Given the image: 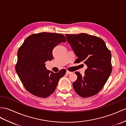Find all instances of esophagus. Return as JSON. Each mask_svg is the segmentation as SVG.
<instances>
[{"label": "esophagus", "mask_w": 126, "mask_h": 126, "mask_svg": "<svg viewBox=\"0 0 126 126\" xmlns=\"http://www.w3.org/2000/svg\"><path fill=\"white\" fill-rule=\"evenodd\" d=\"M72 73V72L69 71H66V73L67 74V75H70V74H71Z\"/></svg>", "instance_id": "esophagus-1"}]
</instances>
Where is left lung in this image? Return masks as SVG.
I'll use <instances>...</instances> for the list:
<instances>
[{"label": "left lung", "mask_w": 126, "mask_h": 126, "mask_svg": "<svg viewBox=\"0 0 126 126\" xmlns=\"http://www.w3.org/2000/svg\"><path fill=\"white\" fill-rule=\"evenodd\" d=\"M66 40L78 57L76 63L87 65L84 76L76 72L73 83L75 92L82 97H89L101 91L112 72L111 53L103 39L86 33L66 34Z\"/></svg>", "instance_id": "obj_1"}]
</instances>
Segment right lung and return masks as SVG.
<instances>
[{"label":"right lung","mask_w":126,"mask_h":126,"mask_svg":"<svg viewBox=\"0 0 126 126\" xmlns=\"http://www.w3.org/2000/svg\"><path fill=\"white\" fill-rule=\"evenodd\" d=\"M65 41L62 34L42 32L29 35L19 48L15 70L25 88L32 95L42 98L50 96L65 75L63 70L58 73L47 70L45 62L53 60L54 48Z\"/></svg>","instance_id":"obj_1"}]
</instances>
